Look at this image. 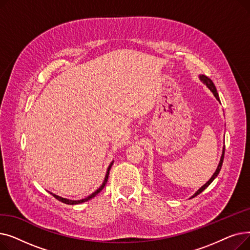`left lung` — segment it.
<instances>
[{"label": "left lung", "mask_w": 250, "mask_h": 250, "mask_svg": "<svg viewBox=\"0 0 250 250\" xmlns=\"http://www.w3.org/2000/svg\"><path fill=\"white\" fill-rule=\"evenodd\" d=\"M200 79L201 80L208 86V88L211 90L212 92H213V94L215 95V97L220 101V99H219V95H218V92H217V89H216V87H215V85H214V83H213V81L211 80V79H208L207 76H205V75H202V76H200ZM224 154H225V147L223 148V153H222V156H221V160H220V163H219V165H218V168H217V170L215 171V173L213 174V176L211 177V179H209L206 185H204L198 191H196L191 198H194V196H196L198 194H200L203 190H205L209 185H211L212 183V181L217 177V175L219 174V172H220V170H221V167H222V164H223V160H224Z\"/></svg>", "instance_id": "1"}]
</instances>
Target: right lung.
I'll return each mask as SVG.
<instances>
[{
  "mask_svg": "<svg viewBox=\"0 0 250 250\" xmlns=\"http://www.w3.org/2000/svg\"><path fill=\"white\" fill-rule=\"evenodd\" d=\"M112 163L113 162H111L110 163V165H109V167H108V169H107V172H106V175H105V178H104V181H103V183H102V186L95 191V192H93L92 194H90L89 196H87L86 199H83V200H80V201H72V200H67V199H63V198H61V196H59V195H56V194H54V193H51L52 195L55 196V198L57 199V200H59L60 202H62V203H63V204H67V205H77V204H81V203H84V202H86V201H89V200H91L92 198H94L95 195H97L102 189H103V188L105 187V185H106V182H107V180H108V175H109V170H110V168H111V166H112Z\"/></svg>",
  "mask_w": 250,
  "mask_h": 250,
  "instance_id": "add662e5",
  "label": "right lung"
}]
</instances>
